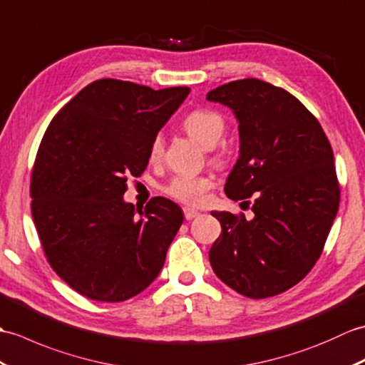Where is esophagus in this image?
<instances>
[{"instance_id":"1","label":"esophagus","mask_w":365,"mask_h":365,"mask_svg":"<svg viewBox=\"0 0 365 365\" xmlns=\"http://www.w3.org/2000/svg\"><path fill=\"white\" fill-rule=\"evenodd\" d=\"M182 210H184V217H185V220H192V218H195V217H198V215H200V212H198L197 209L189 207V206H185Z\"/></svg>"}]
</instances>
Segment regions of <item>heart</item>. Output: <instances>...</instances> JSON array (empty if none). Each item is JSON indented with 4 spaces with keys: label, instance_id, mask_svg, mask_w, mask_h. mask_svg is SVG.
Listing matches in <instances>:
<instances>
[{
    "label": "heart",
    "instance_id": "b5f03b06",
    "mask_svg": "<svg viewBox=\"0 0 365 365\" xmlns=\"http://www.w3.org/2000/svg\"><path fill=\"white\" fill-rule=\"evenodd\" d=\"M182 126L193 140L203 148H214L217 142L222 139L225 131V120L217 110L197 109L184 118ZM164 153V139L158 134L150 145V160L156 162ZM212 181L207 176H176L165 187L170 197L182 201L187 205H200L205 200Z\"/></svg>",
    "mask_w": 365,
    "mask_h": 365
}]
</instances>
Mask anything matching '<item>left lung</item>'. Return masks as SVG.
I'll return each mask as SVG.
<instances>
[{
    "label": "left lung",
    "instance_id": "obj_1",
    "mask_svg": "<svg viewBox=\"0 0 365 365\" xmlns=\"http://www.w3.org/2000/svg\"><path fill=\"white\" fill-rule=\"evenodd\" d=\"M206 100L230 108L237 120L239 159L225 193L242 203L253 198L255 212L250 220L210 212L222 225L210 265L226 286L248 298L286 292L317 262L337 215L333 150L317 118L265 81H232Z\"/></svg>",
    "mask_w": 365,
    "mask_h": 365
}]
</instances>
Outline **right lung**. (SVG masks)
<instances>
[{
	"label": "right lung",
	"mask_w": 365,
	"mask_h": 365,
	"mask_svg": "<svg viewBox=\"0 0 365 365\" xmlns=\"http://www.w3.org/2000/svg\"><path fill=\"white\" fill-rule=\"evenodd\" d=\"M189 92L98 79L48 126L31 178L32 220L48 262L78 294L125 302L164 267L184 220L181 207L156 197L142 210L123 195L128 178L147 168L153 139Z\"/></svg>",
	"instance_id": "add662e5"
}]
</instances>
